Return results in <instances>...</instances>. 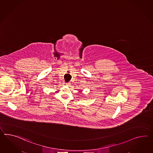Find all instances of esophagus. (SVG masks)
I'll list each match as a JSON object with an SVG mask.
<instances>
[{"mask_svg": "<svg viewBox=\"0 0 153 153\" xmlns=\"http://www.w3.org/2000/svg\"><path fill=\"white\" fill-rule=\"evenodd\" d=\"M64 84L67 86H69V85H71V82H67V83H64Z\"/></svg>", "mask_w": 153, "mask_h": 153, "instance_id": "1", "label": "esophagus"}]
</instances>
